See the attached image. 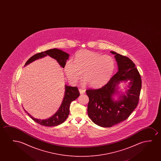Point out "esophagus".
Wrapping results in <instances>:
<instances>
[{"label": "esophagus", "mask_w": 161, "mask_h": 161, "mask_svg": "<svg viewBox=\"0 0 161 161\" xmlns=\"http://www.w3.org/2000/svg\"><path fill=\"white\" fill-rule=\"evenodd\" d=\"M79 92L81 95H82V94H84V93H85V90H83V89H81V88H79Z\"/></svg>", "instance_id": "obj_1"}]
</instances>
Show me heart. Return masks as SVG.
<instances>
[{"instance_id":"1","label":"heart","mask_w":161,"mask_h":161,"mask_svg":"<svg viewBox=\"0 0 161 161\" xmlns=\"http://www.w3.org/2000/svg\"><path fill=\"white\" fill-rule=\"evenodd\" d=\"M115 68V62L110 55L81 50L75 54L74 63L66 62L64 70L68 79L73 83L81 77L92 87H100L107 84L112 76Z\"/></svg>"}]
</instances>
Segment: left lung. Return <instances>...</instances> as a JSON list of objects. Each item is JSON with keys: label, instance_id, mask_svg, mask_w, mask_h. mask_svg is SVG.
Masks as SVG:
<instances>
[{"label": "left lung", "instance_id": "left-lung-1", "mask_svg": "<svg viewBox=\"0 0 161 161\" xmlns=\"http://www.w3.org/2000/svg\"><path fill=\"white\" fill-rule=\"evenodd\" d=\"M118 71L104 86L99 89L86 91L89 98L87 113L97 125L109 128L125 120L136 108L141 89V76L135 65L129 58L114 51ZM130 80L126 94L115 100L112 96L119 93L117 90L120 81Z\"/></svg>", "mask_w": 161, "mask_h": 161}]
</instances>
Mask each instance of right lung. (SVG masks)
Wrapping results in <instances>:
<instances>
[{
	"instance_id": "add662e5",
	"label": "right lung",
	"mask_w": 161,
	"mask_h": 161,
	"mask_svg": "<svg viewBox=\"0 0 161 161\" xmlns=\"http://www.w3.org/2000/svg\"><path fill=\"white\" fill-rule=\"evenodd\" d=\"M47 55H49L51 58L57 60L58 63L63 68L65 67L66 60L68 59L69 57V54L66 52H64V51L60 49L57 48L51 49L33 55L27 61L25 66H26L28 64H30L36 60L44 58ZM65 91L62 104L58 109L57 112L51 118L43 120L36 119L31 116V115L29 114L26 110L25 109L24 110L33 120L41 125L52 127L61 124L64 122L66 118L68 117L69 114L70 112V106L71 102L75 100L80 96L79 91L78 90L77 87H71L67 86L66 85L65 86Z\"/></svg>"
}]
</instances>
